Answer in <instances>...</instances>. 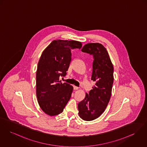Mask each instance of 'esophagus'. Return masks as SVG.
<instances>
[{"label":"esophagus","instance_id":"1","mask_svg":"<svg viewBox=\"0 0 147 147\" xmlns=\"http://www.w3.org/2000/svg\"><path fill=\"white\" fill-rule=\"evenodd\" d=\"M73 88L74 90H78V87H77V86H73Z\"/></svg>","mask_w":147,"mask_h":147}]
</instances>
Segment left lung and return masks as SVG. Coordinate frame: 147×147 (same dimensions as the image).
<instances>
[{"label":"left lung","instance_id":"obj_1","mask_svg":"<svg viewBox=\"0 0 147 147\" xmlns=\"http://www.w3.org/2000/svg\"><path fill=\"white\" fill-rule=\"evenodd\" d=\"M82 51L93 57L91 80L96 84L78 105L80 117L92 121L101 116L110 101L113 82V67L106 48L99 43H89Z\"/></svg>","mask_w":147,"mask_h":147}]
</instances>
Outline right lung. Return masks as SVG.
<instances>
[{
	"label": "right lung",
	"instance_id": "add662e5",
	"mask_svg": "<svg viewBox=\"0 0 147 147\" xmlns=\"http://www.w3.org/2000/svg\"><path fill=\"white\" fill-rule=\"evenodd\" d=\"M80 42L54 40L42 52L36 71V96L45 113L55 116L61 113L70 100L73 87L62 83L60 77L67 74L71 60V50L80 49Z\"/></svg>",
	"mask_w": 147,
	"mask_h": 147
}]
</instances>
